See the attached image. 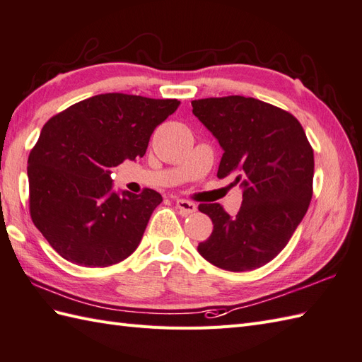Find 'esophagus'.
<instances>
[{
    "mask_svg": "<svg viewBox=\"0 0 362 362\" xmlns=\"http://www.w3.org/2000/svg\"><path fill=\"white\" fill-rule=\"evenodd\" d=\"M176 207L180 209L182 215H190L193 211H197L195 202H190L187 199H176Z\"/></svg>",
    "mask_w": 362,
    "mask_h": 362,
    "instance_id": "1",
    "label": "esophagus"
}]
</instances>
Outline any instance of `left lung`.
Listing matches in <instances>:
<instances>
[{
	"label": "left lung",
	"instance_id": "8db88e82",
	"mask_svg": "<svg viewBox=\"0 0 362 362\" xmlns=\"http://www.w3.org/2000/svg\"><path fill=\"white\" fill-rule=\"evenodd\" d=\"M192 107L224 151L218 178L232 175L243 189L236 216L199 204L214 232L198 252L224 270L262 267L286 247L310 204L313 148L292 113L264 101L232 95L195 100Z\"/></svg>",
	"mask_w": 362,
	"mask_h": 362
}]
</instances>
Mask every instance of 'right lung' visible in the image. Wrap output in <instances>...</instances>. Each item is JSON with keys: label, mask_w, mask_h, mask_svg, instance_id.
<instances>
[{"label": "right lung", "mask_w": 362, "mask_h": 362, "mask_svg": "<svg viewBox=\"0 0 362 362\" xmlns=\"http://www.w3.org/2000/svg\"><path fill=\"white\" fill-rule=\"evenodd\" d=\"M178 100L101 93L44 124L28 161L33 224L64 259L107 267L130 257L160 193L115 192L112 169L143 158L148 139Z\"/></svg>", "instance_id": "add662e5"}]
</instances>
